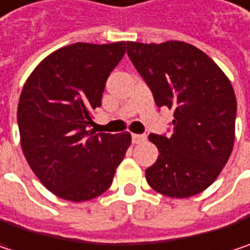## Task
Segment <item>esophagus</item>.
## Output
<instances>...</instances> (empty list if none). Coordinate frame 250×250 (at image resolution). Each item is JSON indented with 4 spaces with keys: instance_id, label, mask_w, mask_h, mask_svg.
I'll list each match as a JSON object with an SVG mask.
<instances>
[{
    "instance_id": "esophagus-1",
    "label": "esophagus",
    "mask_w": 250,
    "mask_h": 250,
    "mask_svg": "<svg viewBox=\"0 0 250 250\" xmlns=\"http://www.w3.org/2000/svg\"><path fill=\"white\" fill-rule=\"evenodd\" d=\"M146 134H131V140H133V143L134 144H140V143H143V141H146Z\"/></svg>"
}]
</instances>
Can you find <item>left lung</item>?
Wrapping results in <instances>:
<instances>
[{
    "instance_id": "8db88e82",
    "label": "left lung",
    "mask_w": 250,
    "mask_h": 250,
    "mask_svg": "<svg viewBox=\"0 0 250 250\" xmlns=\"http://www.w3.org/2000/svg\"><path fill=\"white\" fill-rule=\"evenodd\" d=\"M127 55L158 107L174 110L172 134H150L158 158L148 185L171 198L199 194L216 180L235 141L236 97L212 59L187 42H127Z\"/></svg>"
}]
</instances>
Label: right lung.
<instances>
[{"instance_id": "add662e5", "label": "right lung", "mask_w": 250, "mask_h": 250, "mask_svg": "<svg viewBox=\"0 0 250 250\" xmlns=\"http://www.w3.org/2000/svg\"><path fill=\"white\" fill-rule=\"evenodd\" d=\"M125 45L63 46L45 58L23 86L17 113L23 155L59 198L82 202L103 194L131 143L130 133L87 128Z\"/></svg>"}]
</instances>
